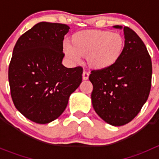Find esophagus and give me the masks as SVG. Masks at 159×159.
Listing matches in <instances>:
<instances>
[{
	"mask_svg": "<svg viewBox=\"0 0 159 159\" xmlns=\"http://www.w3.org/2000/svg\"><path fill=\"white\" fill-rule=\"evenodd\" d=\"M89 78V72L85 71V70H84V72H83L82 74V78L83 80H88Z\"/></svg>",
	"mask_w": 159,
	"mask_h": 159,
	"instance_id": "esophagus-1",
	"label": "esophagus"
}]
</instances>
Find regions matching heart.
<instances>
[{
	"label": "heart",
	"instance_id": "heart-1",
	"mask_svg": "<svg viewBox=\"0 0 159 159\" xmlns=\"http://www.w3.org/2000/svg\"><path fill=\"white\" fill-rule=\"evenodd\" d=\"M71 45L64 43L67 58L78 62L80 56H86L90 68L95 70L109 68L118 62L125 48V39L118 33L109 30H89L75 34Z\"/></svg>",
	"mask_w": 159,
	"mask_h": 159
}]
</instances>
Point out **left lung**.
Instances as JSON below:
<instances>
[{
  "mask_svg": "<svg viewBox=\"0 0 159 159\" xmlns=\"http://www.w3.org/2000/svg\"><path fill=\"white\" fill-rule=\"evenodd\" d=\"M121 29L119 25L114 26ZM125 48L115 65L93 70L92 105L101 118L114 126L130 122L148 99L152 86V65L145 44L129 27H124Z\"/></svg>",
  "mask_w": 159,
  "mask_h": 159,
  "instance_id": "left-lung-1",
  "label": "left lung"
}]
</instances>
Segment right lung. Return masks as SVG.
<instances>
[{"mask_svg": "<svg viewBox=\"0 0 159 159\" xmlns=\"http://www.w3.org/2000/svg\"><path fill=\"white\" fill-rule=\"evenodd\" d=\"M65 24L40 22L17 40L8 68L14 106L28 119L48 124L64 112L82 81L83 68L61 64Z\"/></svg>", "mask_w": 159, "mask_h": 159, "instance_id": "right-lung-1", "label": "right lung"}]
</instances>
